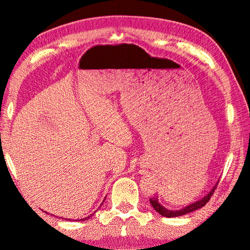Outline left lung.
Returning a JSON list of instances; mask_svg holds the SVG:
<instances>
[{
	"instance_id": "left-lung-1",
	"label": "left lung",
	"mask_w": 250,
	"mask_h": 250,
	"mask_svg": "<svg viewBox=\"0 0 250 250\" xmlns=\"http://www.w3.org/2000/svg\"><path fill=\"white\" fill-rule=\"evenodd\" d=\"M217 184H218V183H217ZM216 186H217V185H215L214 188L211 189V191H210L208 194H207V195H206L204 198H202V200L197 201V202H195V203H193V204L186 206L185 208H182V209H179V210H170V209H167L166 207H163L162 205L160 204L159 201H158V196L151 197V198H150V203H151V205L153 206V208H154L156 211H158V213H159L160 215H162V216H164V217H176V216H182V215H185V214H188V213H191V211H194V210H196V209H198V208H202L203 206L206 205L207 202H208L209 198L211 197V195H213V194H214V191H215V188H216Z\"/></svg>"
}]
</instances>
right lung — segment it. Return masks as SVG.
I'll list each match as a JSON object with an SVG mask.
<instances>
[{
  "instance_id": "obj_1",
  "label": "right lung",
  "mask_w": 250,
  "mask_h": 250,
  "mask_svg": "<svg viewBox=\"0 0 250 250\" xmlns=\"http://www.w3.org/2000/svg\"><path fill=\"white\" fill-rule=\"evenodd\" d=\"M95 214V213H94ZM94 214H92V215H94ZM92 215H90V216H88V217H86V218H83V219H80V221H86V219H88V218H90L91 216H92ZM79 222V221H78Z\"/></svg>"
}]
</instances>
